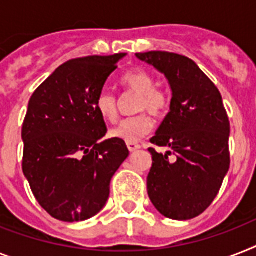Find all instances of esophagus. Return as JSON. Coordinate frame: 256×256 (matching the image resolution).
<instances>
[{"instance_id": "34e87169", "label": "esophagus", "mask_w": 256, "mask_h": 256, "mask_svg": "<svg viewBox=\"0 0 256 256\" xmlns=\"http://www.w3.org/2000/svg\"><path fill=\"white\" fill-rule=\"evenodd\" d=\"M128 148L130 150V152H134L136 150H140V144H136V142H128Z\"/></svg>"}]
</instances>
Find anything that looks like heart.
<instances>
[{
	"label": "heart",
	"mask_w": 256,
	"mask_h": 256,
	"mask_svg": "<svg viewBox=\"0 0 256 256\" xmlns=\"http://www.w3.org/2000/svg\"><path fill=\"white\" fill-rule=\"evenodd\" d=\"M120 84L124 88L138 94L136 100V112L148 110L152 116H160L168 112L170 106V96L164 88L156 86L152 74L144 69H136L124 74ZM96 108L100 116L108 122H114L118 118L116 98L110 90H102L96 96ZM154 128V120L146 112L124 118L112 128L110 134L116 140L124 142H136L148 136Z\"/></svg>",
	"instance_id": "heart-1"
}]
</instances>
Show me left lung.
I'll return each instance as SVG.
<instances>
[{"instance_id": "left-lung-1", "label": "left lung", "mask_w": 256, "mask_h": 256, "mask_svg": "<svg viewBox=\"0 0 256 256\" xmlns=\"http://www.w3.org/2000/svg\"><path fill=\"white\" fill-rule=\"evenodd\" d=\"M136 56L164 73L172 92L170 112L150 140L171 152L148 148V198L166 218L192 219L212 203L230 168V122L222 96L190 58L168 52Z\"/></svg>"}]
</instances>
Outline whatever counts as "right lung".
<instances>
[{
	"label": "right lung",
	"mask_w": 256,
	"mask_h": 256,
	"mask_svg": "<svg viewBox=\"0 0 256 256\" xmlns=\"http://www.w3.org/2000/svg\"><path fill=\"white\" fill-rule=\"evenodd\" d=\"M126 54L65 62L29 100L22 124V171L46 212L81 222L100 212L110 180L128 156L124 140L106 136L96 96Z\"/></svg>",
	"instance_id": "add662e5"
}]
</instances>
